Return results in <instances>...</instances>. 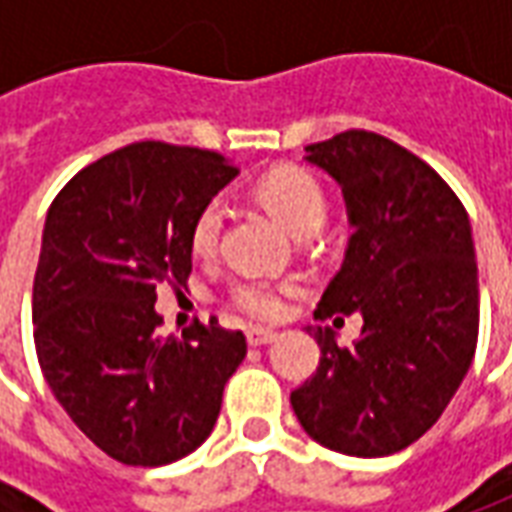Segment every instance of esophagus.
<instances>
[{
  "instance_id": "34e87169",
  "label": "esophagus",
  "mask_w": 512,
  "mask_h": 512,
  "mask_svg": "<svg viewBox=\"0 0 512 512\" xmlns=\"http://www.w3.org/2000/svg\"><path fill=\"white\" fill-rule=\"evenodd\" d=\"M274 340H277V332H271V329H246V343L252 348L274 343Z\"/></svg>"
}]
</instances>
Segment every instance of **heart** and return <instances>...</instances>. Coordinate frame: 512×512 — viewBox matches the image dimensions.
I'll list each match as a JSON object with an SVG mask.
<instances>
[{"instance_id": "b5f03b06", "label": "heart", "mask_w": 512, "mask_h": 512, "mask_svg": "<svg viewBox=\"0 0 512 512\" xmlns=\"http://www.w3.org/2000/svg\"><path fill=\"white\" fill-rule=\"evenodd\" d=\"M255 194L257 200L266 205L268 213L296 238L312 235L326 219V191H323L321 180L307 169H274L266 178H260ZM219 233H222V205L208 202L191 224V252L197 257H211L219 244ZM288 293L290 285L249 279V282H238L230 290V307L252 321H274L285 310Z\"/></svg>"}]
</instances>
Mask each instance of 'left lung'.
Returning a JSON list of instances; mask_svg holds the SVG:
<instances>
[{
  "label": "left lung",
  "mask_w": 512,
  "mask_h": 512,
  "mask_svg": "<svg viewBox=\"0 0 512 512\" xmlns=\"http://www.w3.org/2000/svg\"><path fill=\"white\" fill-rule=\"evenodd\" d=\"M307 153L343 186L354 227L315 315L359 312L365 323L354 345H337L332 326L310 329L321 362L290 403L318 444L381 458L428 433L472 367V227L439 172L386 136L351 128Z\"/></svg>",
  "instance_id": "obj_1"
}]
</instances>
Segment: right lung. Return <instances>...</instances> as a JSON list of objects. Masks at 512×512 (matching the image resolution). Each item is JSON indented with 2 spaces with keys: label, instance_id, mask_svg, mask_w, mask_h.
<instances>
[{
  "label": "right lung",
  "instance_id": "1",
  "mask_svg": "<svg viewBox=\"0 0 512 512\" xmlns=\"http://www.w3.org/2000/svg\"><path fill=\"white\" fill-rule=\"evenodd\" d=\"M238 175L213 150L134 142L54 197L32 285L46 384L87 439L128 466H164L211 436L246 337L216 318L164 334L156 285L183 288L197 213Z\"/></svg>",
  "mask_w": 512,
  "mask_h": 512
}]
</instances>
